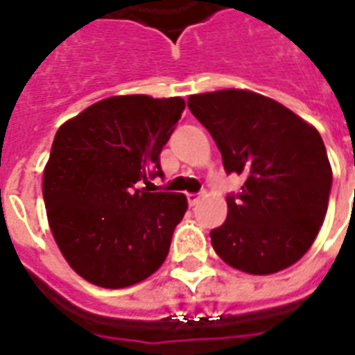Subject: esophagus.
Masks as SVG:
<instances>
[{"mask_svg": "<svg viewBox=\"0 0 355 355\" xmlns=\"http://www.w3.org/2000/svg\"><path fill=\"white\" fill-rule=\"evenodd\" d=\"M200 197H202V195H200V193H188L189 206L197 205V202H199V200H200Z\"/></svg>", "mask_w": 355, "mask_h": 355, "instance_id": "obj_1", "label": "esophagus"}]
</instances>
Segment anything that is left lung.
<instances>
[{
  "instance_id": "8db88e82",
  "label": "left lung",
  "mask_w": 355,
  "mask_h": 355,
  "mask_svg": "<svg viewBox=\"0 0 355 355\" xmlns=\"http://www.w3.org/2000/svg\"><path fill=\"white\" fill-rule=\"evenodd\" d=\"M188 107L221 150L225 171L245 177L239 193L227 197V221L210 232L217 256L248 275L297 263L330 199L331 167L317 128L247 90L189 96Z\"/></svg>"
}]
</instances>
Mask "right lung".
Returning a JSON list of instances; mask_svg holds the SVG:
<instances>
[{
	"label": "right lung",
	"instance_id": "obj_1",
	"mask_svg": "<svg viewBox=\"0 0 355 355\" xmlns=\"http://www.w3.org/2000/svg\"><path fill=\"white\" fill-rule=\"evenodd\" d=\"M184 107L182 97H108L55 134L44 169L47 221L66 261L94 286H134L167 258L188 200L141 182L164 175L160 153Z\"/></svg>",
	"mask_w": 355,
	"mask_h": 355
}]
</instances>
